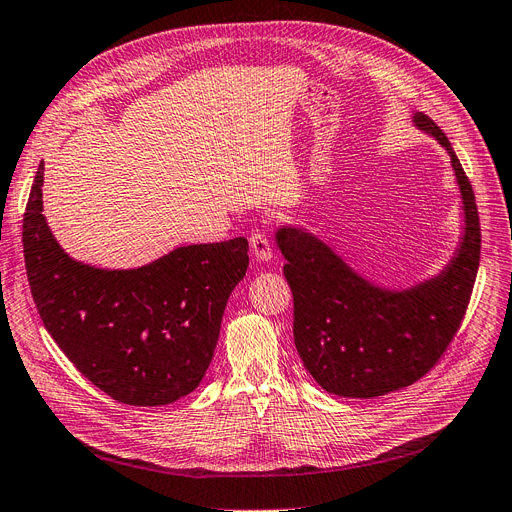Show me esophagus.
Listing matches in <instances>:
<instances>
[{
    "instance_id": "esophagus-1",
    "label": "esophagus",
    "mask_w": 512,
    "mask_h": 512,
    "mask_svg": "<svg viewBox=\"0 0 512 512\" xmlns=\"http://www.w3.org/2000/svg\"><path fill=\"white\" fill-rule=\"evenodd\" d=\"M250 252H252V256H254L258 262H269L271 256H273L269 235L262 233V231H254V233L250 235Z\"/></svg>"
}]
</instances>
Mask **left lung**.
Here are the masks:
<instances>
[{
	"mask_svg": "<svg viewBox=\"0 0 512 512\" xmlns=\"http://www.w3.org/2000/svg\"><path fill=\"white\" fill-rule=\"evenodd\" d=\"M415 127L448 152L465 212V233L440 275L387 289L358 275L306 229L281 227L275 235L294 294L298 354L335 396L377 398L419 381L450 346L471 300L481 250L475 193L444 131L423 112L415 114Z\"/></svg>",
	"mask_w": 512,
	"mask_h": 512,
	"instance_id": "obj_1",
	"label": "left lung"
}]
</instances>
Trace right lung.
<instances>
[{
	"label": "right lung",
	"instance_id": "add662e5",
	"mask_svg": "<svg viewBox=\"0 0 512 512\" xmlns=\"http://www.w3.org/2000/svg\"><path fill=\"white\" fill-rule=\"evenodd\" d=\"M43 162L22 221L24 264L41 321L95 387L162 406L200 385L223 312L248 271V239L193 243L127 271L70 258L43 216Z\"/></svg>",
	"mask_w": 512,
	"mask_h": 512
}]
</instances>
